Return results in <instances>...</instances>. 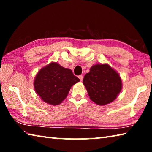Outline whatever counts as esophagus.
<instances>
[{"label": "esophagus", "mask_w": 152, "mask_h": 152, "mask_svg": "<svg viewBox=\"0 0 152 152\" xmlns=\"http://www.w3.org/2000/svg\"><path fill=\"white\" fill-rule=\"evenodd\" d=\"M78 78H79L80 80V81H82V80H83V76H82V75L79 76Z\"/></svg>", "instance_id": "esophagus-1"}]
</instances>
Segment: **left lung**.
<instances>
[{
	"label": "left lung",
	"mask_w": 152,
	"mask_h": 152,
	"mask_svg": "<svg viewBox=\"0 0 152 152\" xmlns=\"http://www.w3.org/2000/svg\"><path fill=\"white\" fill-rule=\"evenodd\" d=\"M90 99L95 104L107 105L117 99L122 90L119 74L108 64H96L90 68L82 81Z\"/></svg>",
	"instance_id": "left-lung-1"
}]
</instances>
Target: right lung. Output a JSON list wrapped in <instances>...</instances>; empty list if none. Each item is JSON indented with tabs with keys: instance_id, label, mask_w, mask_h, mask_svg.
I'll list each match as a JSON object with an SVG mask.
<instances>
[{
	"instance_id": "obj_1",
	"label": "right lung",
	"mask_w": 152,
	"mask_h": 152,
	"mask_svg": "<svg viewBox=\"0 0 152 152\" xmlns=\"http://www.w3.org/2000/svg\"><path fill=\"white\" fill-rule=\"evenodd\" d=\"M80 81L70 69L51 61L38 71L33 81L36 93L49 104L58 105L68 96L72 86Z\"/></svg>"
}]
</instances>
